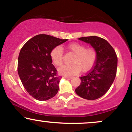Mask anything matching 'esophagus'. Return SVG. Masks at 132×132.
<instances>
[{"label": "esophagus", "mask_w": 132, "mask_h": 132, "mask_svg": "<svg viewBox=\"0 0 132 132\" xmlns=\"http://www.w3.org/2000/svg\"><path fill=\"white\" fill-rule=\"evenodd\" d=\"M64 78H66V79H68V80H70V79H72L71 77H68V76H65Z\"/></svg>", "instance_id": "1"}]
</instances>
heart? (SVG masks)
Returning a JSON list of instances; mask_svg holds the SVG:
<instances>
[{
    "label": "heart",
    "mask_w": 132,
    "mask_h": 132,
    "mask_svg": "<svg viewBox=\"0 0 132 132\" xmlns=\"http://www.w3.org/2000/svg\"><path fill=\"white\" fill-rule=\"evenodd\" d=\"M66 48L75 53L72 60V64L62 66L58 69L59 73L65 76L76 75L82 70L83 72L89 71L94 64L96 60V52L93 48H85V46L78 43L69 44ZM53 63L56 66H61L63 63V51L61 46L54 47L50 53Z\"/></svg>",
    "instance_id": "heart-1"
}]
</instances>
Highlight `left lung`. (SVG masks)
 <instances>
[{
	"label": "left lung",
	"mask_w": 132,
	"mask_h": 132,
	"mask_svg": "<svg viewBox=\"0 0 132 132\" xmlns=\"http://www.w3.org/2000/svg\"><path fill=\"white\" fill-rule=\"evenodd\" d=\"M90 44L96 52L95 65L87 75L80 77L81 84L76 93L83 99H99L109 90L116 76L117 57L107 41L96 36L79 38Z\"/></svg>",
	"instance_id": "obj_1"
}]
</instances>
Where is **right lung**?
Segmentation results:
<instances>
[{
	"label": "right lung",
	"mask_w": 132,
	"mask_h": 132,
	"mask_svg": "<svg viewBox=\"0 0 132 132\" xmlns=\"http://www.w3.org/2000/svg\"><path fill=\"white\" fill-rule=\"evenodd\" d=\"M68 40L40 34L27 42L20 51L18 74L29 94L38 101H47L59 90L60 76L52 64L50 53L54 47Z\"/></svg>",
	"instance_id": "add662e5"
}]
</instances>
